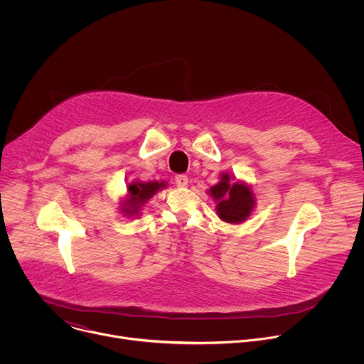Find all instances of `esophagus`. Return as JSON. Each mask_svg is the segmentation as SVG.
I'll return each instance as SVG.
<instances>
[{"label":"esophagus","mask_w":364,"mask_h":364,"mask_svg":"<svg viewBox=\"0 0 364 364\" xmlns=\"http://www.w3.org/2000/svg\"><path fill=\"white\" fill-rule=\"evenodd\" d=\"M176 184L178 186V187H186L187 184H188V178H187V176H184V174H178V176H176Z\"/></svg>","instance_id":"1"}]
</instances>
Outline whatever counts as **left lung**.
Instances as JSON below:
<instances>
[{
	"label": "left lung",
	"instance_id": "8db88e82",
	"mask_svg": "<svg viewBox=\"0 0 364 364\" xmlns=\"http://www.w3.org/2000/svg\"><path fill=\"white\" fill-rule=\"evenodd\" d=\"M210 194L218 201L219 218L228 223L246 220L255 205L250 188L242 183H232L229 174H222L219 184L210 188Z\"/></svg>",
	"mask_w": 364,
	"mask_h": 364
}]
</instances>
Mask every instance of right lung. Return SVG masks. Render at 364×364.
I'll use <instances>...</instances> for the list:
<instances>
[{"label":"right lung","instance_id":"obj_1","mask_svg":"<svg viewBox=\"0 0 364 364\" xmlns=\"http://www.w3.org/2000/svg\"><path fill=\"white\" fill-rule=\"evenodd\" d=\"M166 187L164 183H159V181H151V183H139V181H134L128 184V191H129V197L127 198L125 204H124V213L127 215H134L138 213L139 207L148 200L151 198L155 193H157L160 188Z\"/></svg>","mask_w":364,"mask_h":364}]
</instances>
